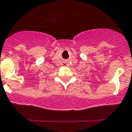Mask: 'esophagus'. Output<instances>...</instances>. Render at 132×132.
Returning a JSON list of instances; mask_svg holds the SVG:
<instances>
[{"label":"esophagus","instance_id":"esophagus-1","mask_svg":"<svg viewBox=\"0 0 132 132\" xmlns=\"http://www.w3.org/2000/svg\"><path fill=\"white\" fill-rule=\"evenodd\" d=\"M67 66V64H65V65H64V66Z\"/></svg>","mask_w":132,"mask_h":132}]
</instances>
